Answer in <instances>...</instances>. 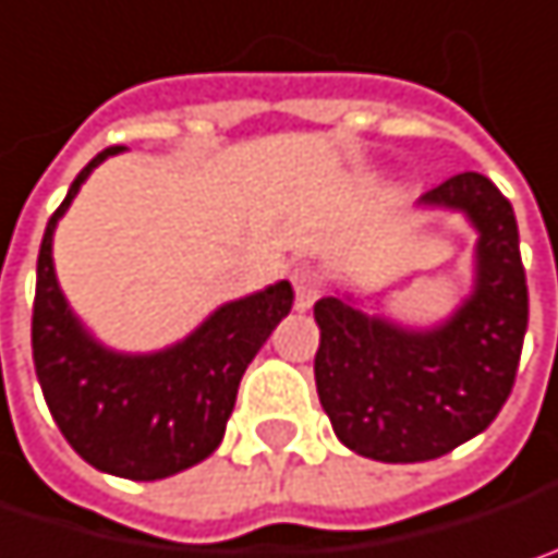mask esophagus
<instances>
[{
	"mask_svg": "<svg viewBox=\"0 0 558 558\" xmlns=\"http://www.w3.org/2000/svg\"><path fill=\"white\" fill-rule=\"evenodd\" d=\"M293 293H296V310H310L316 300H319V280L313 271H306V268H296L293 275Z\"/></svg>",
	"mask_w": 558,
	"mask_h": 558,
	"instance_id": "obj_1",
	"label": "esophagus"
}]
</instances>
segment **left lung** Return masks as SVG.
<instances>
[{
  "label": "left lung",
  "instance_id": "left-lung-1",
  "mask_svg": "<svg viewBox=\"0 0 558 558\" xmlns=\"http://www.w3.org/2000/svg\"><path fill=\"white\" fill-rule=\"evenodd\" d=\"M418 207L463 214L480 235L473 290L444 323L409 329L351 293L313 310L319 402L338 440L380 463L437 460L488 428L511 396L531 313L514 207L488 178H447Z\"/></svg>",
  "mask_w": 558,
  "mask_h": 558
}]
</instances>
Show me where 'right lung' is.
Instances as JSON below:
<instances>
[{
  "label": "right lung",
  "mask_w": 558,
  "mask_h": 558,
  "mask_svg": "<svg viewBox=\"0 0 558 558\" xmlns=\"http://www.w3.org/2000/svg\"><path fill=\"white\" fill-rule=\"evenodd\" d=\"M118 153L121 146L101 149L78 172L44 229L31 348L47 409L78 457L101 473L153 482L175 476L220 447L239 380L290 313L293 287L278 280L229 300L162 351L128 354L101 344L60 290L53 232L85 178Z\"/></svg>",
  "instance_id": "right-lung-1"
}]
</instances>
